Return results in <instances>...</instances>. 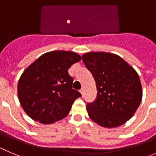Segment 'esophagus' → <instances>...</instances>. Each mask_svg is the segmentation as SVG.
<instances>
[{"label": "esophagus", "mask_w": 156, "mask_h": 156, "mask_svg": "<svg viewBox=\"0 0 156 156\" xmlns=\"http://www.w3.org/2000/svg\"><path fill=\"white\" fill-rule=\"evenodd\" d=\"M80 93H81V94H82V96H83V95H84V93H85L84 88H81L80 90Z\"/></svg>", "instance_id": "obj_1"}]
</instances>
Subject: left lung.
I'll return each instance as SVG.
<instances>
[{"label": "left lung", "instance_id": "left-lung-1", "mask_svg": "<svg viewBox=\"0 0 156 156\" xmlns=\"http://www.w3.org/2000/svg\"><path fill=\"white\" fill-rule=\"evenodd\" d=\"M83 62L93 75L98 96L88 103L90 119L106 128L124 124L137 111L142 99L137 73L119 55L107 52H88Z\"/></svg>", "mask_w": 156, "mask_h": 156}]
</instances>
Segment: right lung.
<instances>
[{"label": "right lung", "mask_w": 156, "mask_h": 156, "mask_svg": "<svg viewBox=\"0 0 156 156\" xmlns=\"http://www.w3.org/2000/svg\"><path fill=\"white\" fill-rule=\"evenodd\" d=\"M80 60L75 52L54 51L40 56L25 69L18 83V97L32 119L50 124L69 113L81 94L73 89V79L68 70Z\"/></svg>", "instance_id": "1"}]
</instances>
